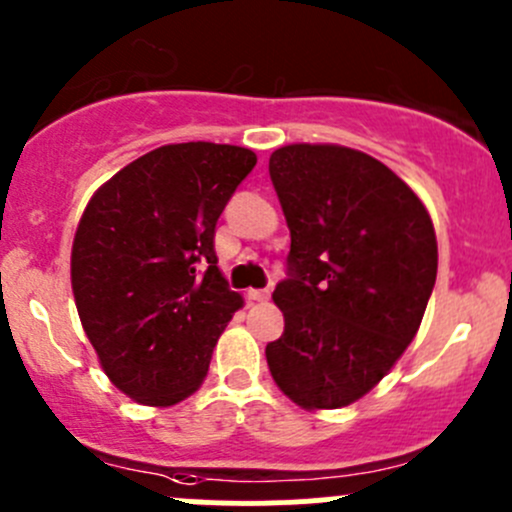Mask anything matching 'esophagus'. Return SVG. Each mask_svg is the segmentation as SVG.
Masks as SVG:
<instances>
[{"mask_svg": "<svg viewBox=\"0 0 512 512\" xmlns=\"http://www.w3.org/2000/svg\"><path fill=\"white\" fill-rule=\"evenodd\" d=\"M247 299L250 302H267L270 299V289H247Z\"/></svg>", "mask_w": 512, "mask_h": 512, "instance_id": "1", "label": "esophagus"}]
</instances>
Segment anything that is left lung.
<instances>
[{
    "label": "left lung",
    "mask_w": 512,
    "mask_h": 512,
    "mask_svg": "<svg viewBox=\"0 0 512 512\" xmlns=\"http://www.w3.org/2000/svg\"><path fill=\"white\" fill-rule=\"evenodd\" d=\"M270 178L292 245L267 366L302 409L349 406L416 337L436 285L433 223L394 170L354 148H277Z\"/></svg>",
    "instance_id": "left-lung-1"
}]
</instances>
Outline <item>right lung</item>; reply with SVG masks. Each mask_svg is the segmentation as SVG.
Instances as JSON below:
<instances>
[{
	"mask_svg": "<svg viewBox=\"0 0 512 512\" xmlns=\"http://www.w3.org/2000/svg\"><path fill=\"white\" fill-rule=\"evenodd\" d=\"M250 148L173 143L96 190L76 227L71 287L108 379L146 406H173L208 374L242 307L215 255V225L255 168Z\"/></svg>",
	"mask_w": 512,
	"mask_h": 512,
	"instance_id": "right-lung-1",
	"label": "right lung"
}]
</instances>
